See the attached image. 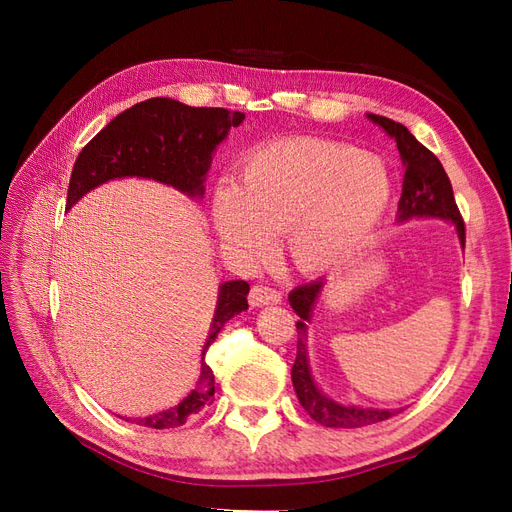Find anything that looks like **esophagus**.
Segmentation results:
<instances>
[{
  "label": "esophagus",
  "instance_id": "obj_1",
  "mask_svg": "<svg viewBox=\"0 0 512 512\" xmlns=\"http://www.w3.org/2000/svg\"><path fill=\"white\" fill-rule=\"evenodd\" d=\"M282 301V292L275 290L271 286H254L250 290V305L252 307H262V305H273Z\"/></svg>",
  "mask_w": 512,
  "mask_h": 512
}]
</instances>
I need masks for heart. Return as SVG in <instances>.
Segmentation results:
<instances>
[{
  "label": "heart",
  "instance_id": "heart-1",
  "mask_svg": "<svg viewBox=\"0 0 512 512\" xmlns=\"http://www.w3.org/2000/svg\"><path fill=\"white\" fill-rule=\"evenodd\" d=\"M386 162L369 151L290 138L254 151L239 185L213 194V226L226 250L243 258L269 252L284 232L301 271H322L359 247L391 203Z\"/></svg>",
  "mask_w": 512,
  "mask_h": 512
}]
</instances>
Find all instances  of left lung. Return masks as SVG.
Here are the masks:
<instances>
[{
    "label": "left lung",
    "instance_id": "1",
    "mask_svg": "<svg viewBox=\"0 0 512 512\" xmlns=\"http://www.w3.org/2000/svg\"><path fill=\"white\" fill-rule=\"evenodd\" d=\"M371 121L395 138L401 162L406 166L404 175V188H401L399 209H397V222H406L412 218H442L453 222L457 228V235L461 245L466 243V226H463L461 213L455 203L453 185L448 179L444 166L433 153L416 141L410 134V130L401 123L380 117V115H367ZM324 286V280L309 282L299 288H294L288 294V301L294 312L301 318L297 322V359L292 365V384L301 406L307 410V414L314 418L316 423L324 427H342V429H354L374 425L386 418L395 416L401 410H376V408H359V406H344L337 401L322 395L314 382L312 369H309L307 359V322L312 318L314 303Z\"/></svg>",
    "mask_w": 512,
    "mask_h": 512
}]
</instances>
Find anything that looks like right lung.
Instances as JSON below:
<instances>
[{
    "label": "right lung",
    "mask_w": 512,
    "mask_h": 512,
    "mask_svg": "<svg viewBox=\"0 0 512 512\" xmlns=\"http://www.w3.org/2000/svg\"><path fill=\"white\" fill-rule=\"evenodd\" d=\"M243 119L245 115L239 111L188 106L170 98H151L134 104L91 138L79 153L68 185L66 209L79 203L89 190L119 177L156 179L192 198H203V183L215 147ZM247 292L250 284L243 280L220 286L203 359L224 324L247 309ZM213 393V371L205 361H200L196 389L179 406L145 418H126V421L151 429L179 427L192 414L211 404Z\"/></svg>",
    "instance_id": "right-lung-1"
}]
</instances>
